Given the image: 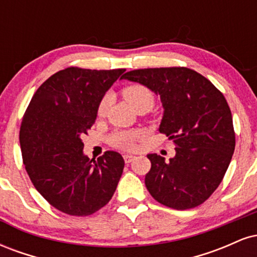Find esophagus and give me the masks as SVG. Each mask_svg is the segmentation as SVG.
I'll list each match as a JSON object with an SVG mask.
<instances>
[{"mask_svg":"<svg viewBox=\"0 0 257 257\" xmlns=\"http://www.w3.org/2000/svg\"><path fill=\"white\" fill-rule=\"evenodd\" d=\"M123 158H124L125 163H131V162H133V159H134L135 157L133 155H124L123 156Z\"/></svg>","mask_w":257,"mask_h":257,"instance_id":"obj_1","label":"esophagus"}]
</instances>
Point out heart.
<instances>
[{"label": "heart", "mask_w": 257, "mask_h": 257, "mask_svg": "<svg viewBox=\"0 0 257 257\" xmlns=\"http://www.w3.org/2000/svg\"><path fill=\"white\" fill-rule=\"evenodd\" d=\"M123 96L135 110L141 107L152 108L155 105V95L146 85L134 83L129 84L122 91ZM108 106V96H104L98 106V116L102 117L106 113ZM143 138V132L140 131H117L108 138V143L119 150H133L135 143Z\"/></svg>", "instance_id": "1"}]
</instances>
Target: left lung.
<instances>
[{
  "mask_svg": "<svg viewBox=\"0 0 257 257\" xmlns=\"http://www.w3.org/2000/svg\"><path fill=\"white\" fill-rule=\"evenodd\" d=\"M120 78L146 85L161 96L164 113L159 132L175 145L176 155L169 162L147 155L149 192L176 210L204 203L219 187L234 152L232 113L223 94L187 67L134 70Z\"/></svg>",
  "mask_w": 257,
  "mask_h": 257,
  "instance_id": "obj_1",
  "label": "left lung"
}]
</instances>
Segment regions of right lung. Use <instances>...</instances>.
<instances>
[{
  "label": "right lung",
  "instance_id": "obj_1",
  "mask_svg": "<svg viewBox=\"0 0 257 257\" xmlns=\"http://www.w3.org/2000/svg\"><path fill=\"white\" fill-rule=\"evenodd\" d=\"M124 71L67 67L43 82L26 108L19 134L25 169L43 198L65 214H94L116 191L124 159L106 151L90 161L81 138Z\"/></svg>",
  "mask_w": 257,
  "mask_h": 257
}]
</instances>
